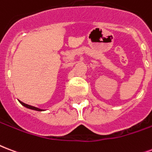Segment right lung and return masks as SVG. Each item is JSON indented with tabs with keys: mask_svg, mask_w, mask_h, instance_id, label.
Segmentation results:
<instances>
[{
	"mask_svg": "<svg viewBox=\"0 0 152 152\" xmlns=\"http://www.w3.org/2000/svg\"><path fill=\"white\" fill-rule=\"evenodd\" d=\"M19 102L20 103V104L23 105V106H25V107H27V108H29V109H32V110H36V111H38V112H42V111H44L43 109H40V108H38V107H33V106H31V105H28V104H25V103H23V102L20 101Z\"/></svg>",
	"mask_w": 152,
	"mask_h": 152,
	"instance_id": "1",
	"label": "right lung"
}]
</instances>
